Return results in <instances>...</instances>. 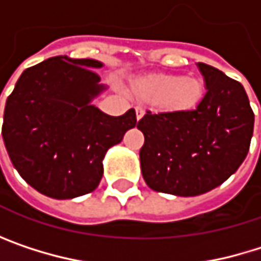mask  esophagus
Masks as SVG:
<instances>
[{"instance_id": "34e87169", "label": "esophagus", "mask_w": 261, "mask_h": 261, "mask_svg": "<svg viewBox=\"0 0 261 261\" xmlns=\"http://www.w3.org/2000/svg\"><path fill=\"white\" fill-rule=\"evenodd\" d=\"M143 115H145V109H143L142 106H137V107H136V118H137V121H139Z\"/></svg>"}]
</instances>
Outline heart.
Segmentation results:
<instances>
[{"label": "heart", "instance_id": "obj_1", "mask_svg": "<svg viewBox=\"0 0 261 261\" xmlns=\"http://www.w3.org/2000/svg\"><path fill=\"white\" fill-rule=\"evenodd\" d=\"M134 90L140 98L159 101L168 110L192 109L204 95V86L198 79L166 74H152L139 79L134 83Z\"/></svg>", "mask_w": 261, "mask_h": 261}]
</instances>
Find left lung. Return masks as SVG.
I'll list each match as a JSON object with an SVG mask.
<instances>
[{"label": "left lung", "instance_id": "1", "mask_svg": "<svg viewBox=\"0 0 261 261\" xmlns=\"http://www.w3.org/2000/svg\"><path fill=\"white\" fill-rule=\"evenodd\" d=\"M198 68L207 90L193 110L146 112L137 122L145 136L142 175L155 192L205 193L228 180L249 151L254 112L243 86L210 65Z\"/></svg>", "mask_w": 261, "mask_h": 261}]
</instances>
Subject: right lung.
<instances>
[{
  "mask_svg": "<svg viewBox=\"0 0 261 261\" xmlns=\"http://www.w3.org/2000/svg\"><path fill=\"white\" fill-rule=\"evenodd\" d=\"M93 59L51 57L22 72L4 109L3 139L19 175L37 192L72 199L93 192L102 159L136 127V112L110 116L92 99L106 90Z\"/></svg>",
  "mask_w": 261,
  "mask_h": 261,
  "instance_id": "right-lung-1",
  "label": "right lung"
}]
</instances>
